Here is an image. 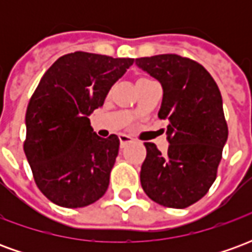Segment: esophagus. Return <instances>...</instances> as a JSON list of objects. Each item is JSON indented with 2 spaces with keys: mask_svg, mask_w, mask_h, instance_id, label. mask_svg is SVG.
<instances>
[{
  "mask_svg": "<svg viewBox=\"0 0 252 252\" xmlns=\"http://www.w3.org/2000/svg\"><path fill=\"white\" fill-rule=\"evenodd\" d=\"M119 139H120V146H121V147H126L128 143L132 142V137L126 136V135H120V136H119Z\"/></svg>",
  "mask_w": 252,
  "mask_h": 252,
  "instance_id": "34e87169",
  "label": "esophagus"
}]
</instances>
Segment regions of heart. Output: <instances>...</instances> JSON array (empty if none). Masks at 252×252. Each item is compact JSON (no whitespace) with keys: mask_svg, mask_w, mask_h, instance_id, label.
Segmentation results:
<instances>
[{"mask_svg":"<svg viewBox=\"0 0 252 252\" xmlns=\"http://www.w3.org/2000/svg\"><path fill=\"white\" fill-rule=\"evenodd\" d=\"M146 81H150V79H147V78H139V79H137V82H136V83H139V82H146Z\"/></svg>","mask_w":252,"mask_h":252,"instance_id":"heart-1","label":"heart"}]
</instances>
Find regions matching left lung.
<instances>
[{"label":"left lung","mask_w":252,"mask_h":252,"mask_svg":"<svg viewBox=\"0 0 252 252\" xmlns=\"http://www.w3.org/2000/svg\"><path fill=\"white\" fill-rule=\"evenodd\" d=\"M136 64L163 88L160 120H169V150L144 143L140 182L159 205L188 208L201 200L217 177L228 126L219 86L200 63L175 54L137 58Z\"/></svg>","instance_id":"obj_1"}]
</instances>
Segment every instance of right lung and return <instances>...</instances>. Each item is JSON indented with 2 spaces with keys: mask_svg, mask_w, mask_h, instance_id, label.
Listing matches in <instances>:
<instances>
[{
  "mask_svg": "<svg viewBox=\"0 0 252 252\" xmlns=\"http://www.w3.org/2000/svg\"><path fill=\"white\" fill-rule=\"evenodd\" d=\"M132 63V58L71 52L47 70L32 94L24 153L36 185L54 204L82 208L105 194L120 140L99 137L89 115L104 105Z\"/></svg>",
  "mask_w": 252,
  "mask_h": 252,
  "instance_id": "right-lung-1",
  "label": "right lung"
}]
</instances>
